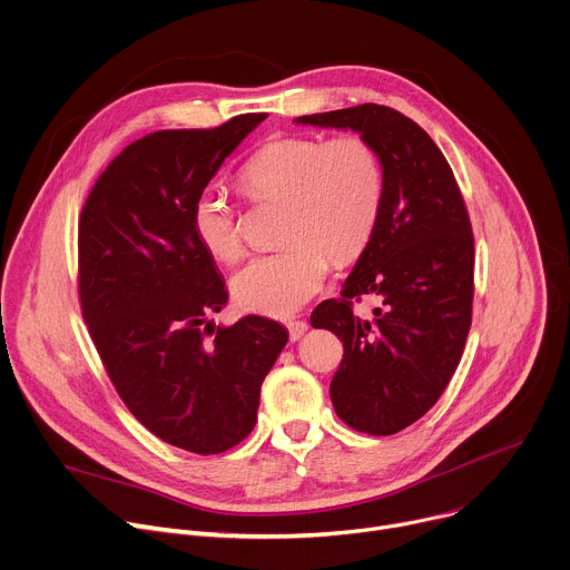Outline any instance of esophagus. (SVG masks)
Wrapping results in <instances>:
<instances>
[{
  "instance_id": "esophagus-1",
  "label": "esophagus",
  "mask_w": 570,
  "mask_h": 570,
  "mask_svg": "<svg viewBox=\"0 0 570 570\" xmlns=\"http://www.w3.org/2000/svg\"><path fill=\"white\" fill-rule=\"evenodd\" d=\"M286 327H288V336H291V341H297V338L308 330V325H306L304 321H291Z\"/></svg>"
}]
</instances>
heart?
<instances>
[{
	"label": "heart",
	"instance_id": "heart-1",
	"mask_svg": "<svg viewBox=\"0 0 570 570\" xmlns=\"http://www.w3.org/2000/svg\"><path fill=\"white\" fill-rule=\"evenodd\" d=\"M252 202H284L279 240L232 277V295L245 312L284 318L325 284L332 258L338 264L368 245L384 202V164L377 147L358 134L277 136L240 168ZM190 227L218 262L243 256L240 220L218 186L197 190Z\"/></svg>",
	"mask_w": 570,
	"mask_h": 570
}]
</instances>
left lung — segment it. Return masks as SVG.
Masks as SVG:
<instances>
[{
    "label": "left lung",
    "mask_w": 570,
    "mask_h": 570,
    "mask_svg": "<svg viewBox=\"0 0 570 570\" xmlns=\"http://www.w3.org/2000/svg\"><path fill=\"white\" fill-rule=\"evenodd\" d=\"M302 125L354 129L384 164L377 227L338 299L312 314L343 341L330 395L356 432L395 434L434 406L454 375L471 330L475 240L452 168L411 118L382 105H358L297 118ZM364 294L381 306L364 320Z\"/></svg>",
    "instance_id": "8db88e82"
}]
</instances>
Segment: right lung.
<instances>
[{
    "label": "right lung",
    "mask_w": 570,
    "mask_h": 570,
    "mask_svg": "<svg viewBox=\"0 0 570 570\" xmlns=\"http://www.w3.org/2000/svg\"><path fill=\"white\" fill-rule=\"evenodd\" d=\"M266 114L164 129L127 145L79 216V304L118 395L154 436L195 454L240 443L288 341L262 316L206 323L225 284L190 227V204Z\"/></svg>",
    "instance_id": "right-lung-1"
}]
</instances>
